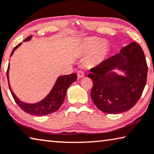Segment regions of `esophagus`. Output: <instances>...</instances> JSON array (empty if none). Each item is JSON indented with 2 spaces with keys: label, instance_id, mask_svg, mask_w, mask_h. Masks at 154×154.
<instances>
[{
  "label": "esophagus",
  "instance_id": "34e87169",
  "mask_svg": "<svg viewBox=\"0 0 154 154\" xmlns=\"http://www.w3.org/2000/svg\"><path fill=\"white\" fill-rule=\"evenodd\" d=\"M77 75L79 79H81V78L85 76V73H83V72H82V71H79L77 73Z\"/></svg>",
  "mask_w": 154,
  "mask_h": 154
}]
</instances>
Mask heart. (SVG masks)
Here are the masks:
<instances>
[{
  "mask_svg": "<svg viewBox=\"0 0 154 154\" xmlns=\"http://www.w3.org/2000/svg\"><path fill=\"white\" fill-rule=\"evenodd\" d=\"M108 45L105 41L96 37H88L81 43V53L89 52L87 55V64L90 66H97L106 59L108 53Z\"/></svg>",
  "mask_w": 154,
  "mask_h": 154,
  "instance_id": "heart-1",
  "label": "heart"
}]
</instances>
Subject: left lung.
<instances>
[{
  "instance_id": "1",
  "label": "left lung",
  "mask_w": 154,
  "mask_h": 154,
  "mask_svg": "<svg viewBox=\"0 0 154 154\" xmlns=\"http://www.w3.org/2000/svg\"><path fill=\"white\" fill-rule=\"evenodd\" d=\"M125 73L119 75L114 72ZM93 81L91 98L96 106L108 114H119L133 108L146 82L148 67L141 46L135 42L90 69Z\"/></svg>"
}]
</instances>
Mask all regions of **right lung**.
<instances>
[{"label": "right lung", "mask_w": 154, "mask_h": 154, "mask_svg": "<svg viewBox=\"0 0 154 154\" xmlns=\"http://www.w3.org/2000/svg\"><path fill=\"white\" fill-rule=\"evenodd\" d=\"M31 38H32V35L24 39L23 42L30 41ZM21 44L22 43H20L15 46L11 53L10 57L13 55L15 50L17 49ZM9 69H10V64L8 65V72H7V78H8L9 88H10L11 94H12L15 102L24 112L34 116H45L56 112L63 103L66 96V90L77 79V75L75 73L69 75L58 76L49 94L46 97L37 103H29L21 101L13 92L10 84V79H9Z\"/></svg>", "instance_id": "1"}]
</instances>
